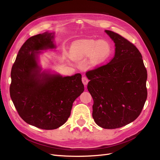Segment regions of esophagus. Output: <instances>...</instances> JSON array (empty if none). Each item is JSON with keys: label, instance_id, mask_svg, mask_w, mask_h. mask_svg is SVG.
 Segmentation results:
<instances>
[{"label": "esophagus", "instance_id": "34e87169", "mask_svg": "<svg viewBox=\"0 0 160 160\" xmlns=\"http://www.w3.org/2000/svg\"><path fill=\"white\" fill-rule=\"evenodd\" d=\"M82 82H83V83L84 84V85L86 86L87 85H88V83L89 80H88V79L85 76H83V77H82Z\"/></svg>", "mask_w": 160, "mask_h": 160}]
</instances>
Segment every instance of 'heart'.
I'll list each match as a JSON object with an SVG mask.
<instances>
[{"mask_svg":"<svg viewBox=\"0 0 160 160\" xmlns=\"http://www.w3.org/2000/svg\"><path fill=\"white\" fill-rule=\"evenodd\" d=\"M111 46L105 40L86 39L77 41L71 47L69 54L72 58L81 59L89 56L91 65L101 63L109 56Z\"/></svg>","mask_w":160,"mask_h":160,"instance_id":"obj_1","label":"heart"}]
</instances>
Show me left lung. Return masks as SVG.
Segmentation results:
<instances>
[{
  "label": "left lung",
  "mask_w": 160,
  "mask_h": 160,
  "mask_svg": "<svg viewBox=\"0 0 160 160\" xmlns=\"http://www.w3.org/2000/svg\"><path fill=\"white\" fill-rule=\"evenodd\" d=\"M105 32L115 43L109 63L86 72L93 99V118L104 129L125 126L138 118L148 96L147 70L136 47L113 31Z\"/></svg>",
  "instance_id": "8db88e82"
}]
</instances>
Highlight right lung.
Returning a JSON list of instances; mask_svg holds the SVG:
<instances>
[{
  "label": "right lung",
  "instance_id": "obj_1",
  "mask_svg": "<svg viewBox=\"0 0 160 160\" xmlns=\"http://www.w3.org/2000/svg\"><path fill=\"white\" fill-rule=\"evenodd\" d=\"M55 32L32 36L19 50L11 70L10 95L20 117L42 129H55L69 118L72 103L84 91L81 75L62 77L42 70L40 55L55 49Z\"/></svg>",
  "mask_w": 160,
  "mask_h": 160
}]
</instances>
